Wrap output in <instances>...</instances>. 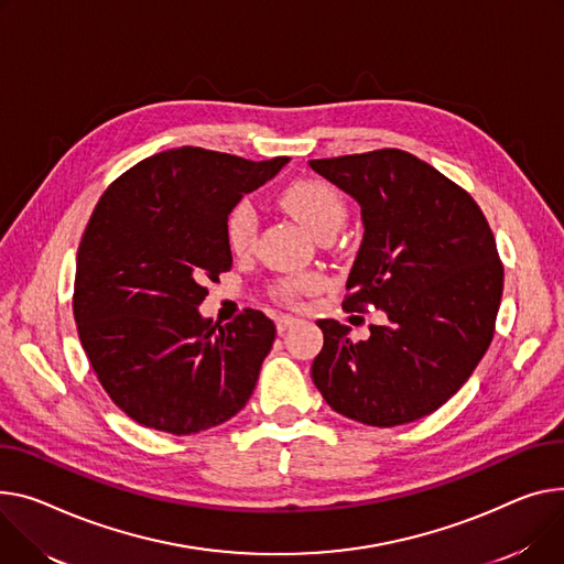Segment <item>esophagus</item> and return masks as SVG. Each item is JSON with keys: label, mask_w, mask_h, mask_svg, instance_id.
I'll list each match as a JSON object with an SVG mask.
<instances>
[{"label": "esophagus", "mask_w": 564, "mask_h": 564, "mask_svg": "<svg viewBox=\"0 0 564 564\" xmlns=\"http://www.w3.org/2000/svg\"><path fill=\"white\" fill-rule=\"evenodd\" d=\"M299 319L296 317H292V315H279L276 317V328H279V333H283V330H288L292 324H296Z\"/></svg>", "instance_id": "34e87169"}]
</instances>
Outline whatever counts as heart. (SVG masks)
Instances as JSON below:
<instances>
[{
	"mask_svg": "<svg viewBox=\"0 0 564 564\" xmlns=\"http://www.w3.org/2000/svg\"><path fill=\"white\" fill-rule=\"evenodd\" d=\"M281 204L304 224L311 234H319L330 224H340L347 217V206L340 193L324 181L317 178H296L281 193ZM224 236L234 253H249L256 245L258 236V217L253 206L242 199L238 202L224 221ZM322 288L319 276L302 274L285 276L274 283V294L285 304H299L304 296L317 292Z\"/></svg>",
	"mask_w": 564,
	"mask_h": 564,
	"instance_id": "1",
	"label": "heart"
}]
</instances>
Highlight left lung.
<instances>
[{
    "label": "left lung",
    "instance_id": "obj_1",
    "mask_svg": "<svg viewBox=\"0 0 564 564\" xmlns=\"http://www.w3.org/2000/svg\"><path fill=\"white\" fill-rule=\"evenodd\" d=\"M308 165L362 213L343 308L386 315L360 343L347 324L319 319L313 381L335 412L367 426L426 417L467 383L495 337L503 262L490 224L465 187L401 149Z\"/></svg>",
    "mask_w": 564,
    "mask_h": 564
}]
</instances>
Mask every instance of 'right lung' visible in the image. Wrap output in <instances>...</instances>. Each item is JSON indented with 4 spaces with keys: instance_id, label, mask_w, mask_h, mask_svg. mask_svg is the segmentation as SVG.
<instances>
[{
    "instance_id": "add662e5",
    "label": "right lung",
    "mask_w": 564,
    "mask_h": 564,
    "mask_svg": "<svg viewBox=\"0 0 564 564\" xmlns=\"http://www.w3.org/2000/svg\"><path fill=\"white\" fill-rule=\"evenodd\" d=\"M285 163L178 147L140 161L99 197L77 251L72 311L101 388L133 422L193 435L249 401L274 322L247 308L219 326L197 306L206 283L234 265L229 210Z\"/></svg>"
}]
</instances>
